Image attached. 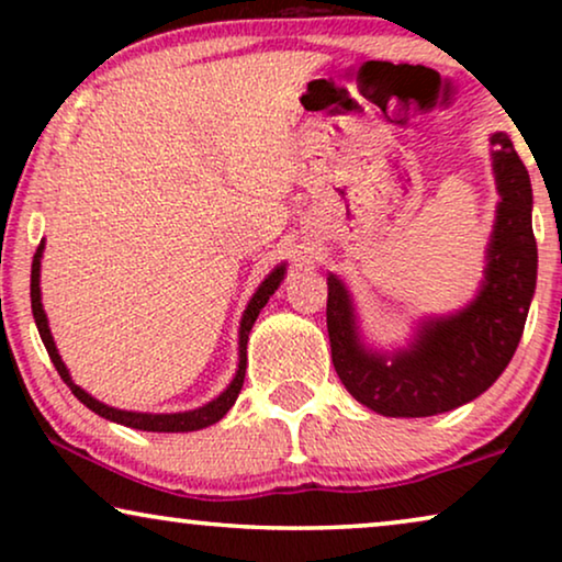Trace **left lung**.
Segmentation results:
<instances>
[{
    "mask_svg": "<svg viewBox=\"0 0 562 562\" xmlns=\"http://www.w3.org/2000/svg\"><path fill=\"white\" fill-rule=\"evenodd\" d=\"M498 202L488 268L471 306L422 325L417 342L396 356H375L358 340L350 296L327 279V333L345 389L383 417H432L481 396L517 350L537 283L532 183L506 133L491 137Z\"/></svg>",
    "mask_w": 562,
    "mask_h": 562,
    "instance_id": "obj_1",
    "label": "left lung"
}]
</instances>
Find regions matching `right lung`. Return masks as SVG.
I'll list each match as a JSON object with an SVG mask.
<instances>
[{
	"mask_svg": "<svg viewBox=\"0 0 562 562\" xmlns=\"http://www.w3.org/2000/svg\"><path fill=\"white\" fill-rule=\"evenodd\" d=\"M41 258H43V243L37 245V250L33 256V271H30V304H33V317H35L37 333H41V340L45 345V350H48V356L53 360V366H56L58 375L66 381V386L71 389V394L79 398L83 406H89L91 412L99 414V417L112 419V422H117V425H125V427H133V429H145V432H194V429L210 427V425H214V422H220L222 417H225V414L229 412V406L235 404V398L243 389L245 363H248V335H250V329H252V325H256L258 314L266 306L268 299H271L276 289H279V283L283 279V271H286L283 266L276 268V271L268 276L263 283H260L256 296L250 299L248 310H245L243 322H240V366H237V373H235L233 383H229V386L222 391V394L214 398V402L199 406V409H194V412H181V414H140V412L112 409V406L97 402L94 396H89L87 391L79 389L71 381V375H68L64 360H60V356H58L56 342H53V335L48 329V317H45L43 304H41Z\"/></svg>",
	"mask_w": 562,
	"mask_h": 562,
	"instance_id": "right-lung-1",
	"label": "right lung"
}]
</instances>
